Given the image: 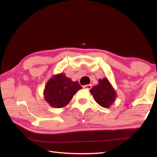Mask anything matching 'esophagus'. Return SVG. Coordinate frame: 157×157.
<instances>
[{
  "mask_svg": "<svg viewBox=\"0 0 157 157\" xmlns=\"http://www.w3.org/2000/svg\"><path fill=\"white\" fill-rule=\"evenodd\" d=\"M84 88H86V89L87 90H90L91 88H92V85L91 84H87V85H84Z\"/></svg>",
  "mask_w": 157,
  "mask_h": 157,
  "instance_id": "34e87169",
  "label": "esophagus"
}]
</instances>
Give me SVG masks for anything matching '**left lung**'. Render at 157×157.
Instances as JSON below:
<instances>
[{
    "mask_svg": "<svg viewBox=\"0 0 157 157\" xmlns=\"http://www.w3.org/2000/svg\"><path fill=\"white\" fill-rule=\"evenodd\" d=\"M90 93L97 103L104 108L110 106L117 97L115 89L107 78L99 79L98 84L91 88Z\"/></svg>",
    "mask_w": 157,
    "mask_h": 157,
    "instance_id": "obj_1",
    "label": "left lung"
}]
</instances>
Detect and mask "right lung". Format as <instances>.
I'll return each instance as SVG.
<instances>
[{"mask_svg":"<svg viewBox=\"0 0 157 157\" xmlns=\"http://www.w3.org/2000/svg\"><path fill=\"white\" fill-rule=\"evenodd\" d=\"M81 88L78 82H73L62 73L54 75L47 82L44 91V99L54 108H63Z\"/></svg>","mask_w":157,"mask_h":157,"instance_id":"add662e5","label":"right lung"}]
</instances>
